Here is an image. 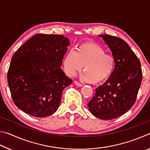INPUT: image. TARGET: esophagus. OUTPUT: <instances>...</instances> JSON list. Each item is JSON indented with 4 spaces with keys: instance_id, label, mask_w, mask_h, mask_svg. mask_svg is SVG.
<instances>
[{
    "instance_id": "obj_1",
    "label": "esophagus",
    "mask_w": 150,
    "mask_h": 150,
    "mask_svg": "<svg viewBox=\"0 0 150 150\" xmlns=\"http://www.w3.org/2000/svg\"><path fill=\"white\" fill-rule=\"evenodd\" d=\"M74 83H75V85H76V86H77V87H82V85L81 84V83H79V82H77V81H74Z\"/></svg>"
}]
</instances>
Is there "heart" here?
<instances>
[{
	"mask_svg": "<svg viewBox=\"0 0 150 150\" xmlns=\"http://www.w3.org/2000/svg\"><path fill=\"white\" fill-rule=\"evenodd\" d=\"M99 45L95 43H84L76 48L75 52L69 51L63 60V69L67 75L75 76L82 71L85 73L82 79L88 83H100L113 73L115 59Z\"/></svg>",
	"mask_w": 150,
	"mask_h": 150,
	"instance_id": "1",
	"label": "heart"
}]
</instances>
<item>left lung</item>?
<instances>
[{
    "mask_svg": "<svg viewBox=\"0 0 150 150\" xmlns=\"http://www.w3.org/2000/svg\"><path fill=\"white\" fill-rule=\"evenodd\" d=\"M108 45L115 59L113 73L88 103L95 117L111 120L126 113L135 103L142 79L139 60L127 43L119 38L98 35Z\"/></svg>",
    "mask_w": 150,
    "mask_h": 150,
    "instance_id": "left-lung-1",
    "label": "left lung"
}]
</instances>
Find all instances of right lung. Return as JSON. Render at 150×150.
<instances>
[{"mask_svg": "<svg viewBox=\"0 0 150 150\" xmlns=\"http://www.w3.org/2000/svg\"><path fill=\"white\" fill-rule=\"evenodd\" d=\"M69 44L62 35L38 34L14 54L7 79L12 100L20 110L39 118L57 111L63 91L72 83L61 68Z\"/></svg>", "mask_w": 150, "mask_h": 150, "instance_id": "1", "label": "right lung"}]
</instances>
